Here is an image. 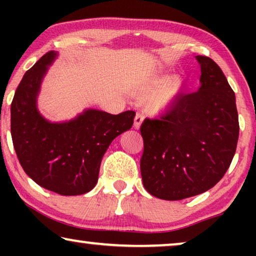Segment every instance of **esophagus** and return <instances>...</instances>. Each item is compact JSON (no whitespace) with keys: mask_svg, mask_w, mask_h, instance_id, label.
<instances>
[{"mask_svg":"<svg viewBox=\"0 0 256 256\" xmlns=\"http://www.w3.org/2000/svg\"><path fill=\"white\" fill-rule=\"evenodd\" d=\"M143 118H144V116H143V114L136 113L135 118H134V127H135V129H138L140 128V126H141V124L143 122Z\"/></svg>","mask_w":256,"mask_h":256,"instance_id":"34e87169","label":"esophagus"}]
</instances>
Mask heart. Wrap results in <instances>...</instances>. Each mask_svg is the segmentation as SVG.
<instances>
[{
	"mask_svg": "<svg viewBox=\"0 0 256 256\" xmlns=\"http://www.w3.org/2000/svg\"><path fill=\"white\" fill-rule=\"evenodd\" d=\"M184 82L180 76L166 78L163 72H155L132 87L136 96H146V104L152 113H160L169 108L183 90Z\"/></svg>",
	"mask_w": 256,
	"mask_h": 256,
	"instance_id": "heart-1",
	"label": "heart"
}]
</instances>
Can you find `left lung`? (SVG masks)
Listing matches in <instances>:
<instances>
[{"mask_svg":"<svg viewBox=\"0 0 256 256\" xmlns=\"http://www.w3.org/2000/svg\"><path fill=\"white\" fill-rule=\"evenodd\" d=\"M197 92L182 94L160 118L141 124L146 190L164 200H180L214 186L230 166L239 138L236 94L222 68L205 56Z\"/></svg>","mask_w":256,"mask_h":256,"instance_id":"8db88e82","label":"left lung"}]
</instances>
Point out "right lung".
I'll return each instance as SVG.
<instances>
[{
  "instance_id": "right-lung-1",
  "label": "right lung",
  "mask_w": 256,
  "mask_h": 256,
  "mask_svg": "<svg viewBox=\"0 0 256 256\" xmlns=\"http://www.w3.org/2000/svg\"><path fill=\"white\" fill-rule=\"evenodd\" d=\"M48 52L28 70L12 102V138L23 170L42 188L62 196L84 194L96 186L101 160L112 141L132 128L135 112L113 115L86 110L73 120L52 124L37 110L48 65Z\"/></svg>"
}]
</instances>
